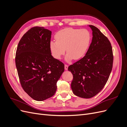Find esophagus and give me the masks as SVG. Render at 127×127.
<instances>
[{
  "mask_svg": "<svg viewBox=\"0 0 127 127\" xmlns=\"http://www.w3.org/2000/svg\"><path fill=\"white\" fill-rule=\"evenodd\" d=\"M68 66L67 64H64V69L66 70H68Z\"/></svg>",
  "mask_w": 127,
  "mask_h": 127,
  "instance_id": "1",
  "label": "esophagus"
}]
</instances>
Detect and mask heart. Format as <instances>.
<instances>
[{
	"label": "heart",
	"mask_w": 127,
	"mask_h": 127,
	"mask_svg": "<svg viewBox=\"0 0 127 127\" xmlns=\"http://www.w3.org/2000/svg\"><path fill=\"white\" fill-rule=\"evenodd\" d=\"M55 38L56 41H51L49 44L52 56L60 59L66 51L65 60L70 62L73 59H82L86 55L90 47L92 35L86 29L66 28L58 32Z\"/></svg>",
	"instance_id": "b5f03b06"
}]
</instances>
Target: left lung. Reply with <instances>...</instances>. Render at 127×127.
<instances>
[{
  "mask_svg": "<svg viewBox=\"0 0 127 127\" xmlns=\"http://www.w3.org/2000/svg\"><path fill=\"white\" fill-rule=\"evenodd\" d=\"M92 30V42L85 56L69 66L73 75L71 88L75 95L89 98L104 87L113 66V52L110 42L97 28Z\"/></svg>",
  "mask_w": 127,
  "mask_h": 127,
  "instance_id": "1",
  "label": "left lung"
}]
</instances>
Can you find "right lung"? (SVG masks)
<instances>
[{
    "label": "right lung",
    "mask_w": 127,
    "mask_h": 127,
    "mask_svg": "<svg viewBox=\"0 0 127 127\" xmlns=\"http://www.w3.org/2000/svg\"><path fill=\"white\" fill-rule=\"evenodd\" d=\"M51 31L34 27L19 42L15 64L22 88L34 100L42 101L54 95L64 64L51 55Z\"/></svg>",
    "instance_id": "right-lung-1"
}]
</instances>
